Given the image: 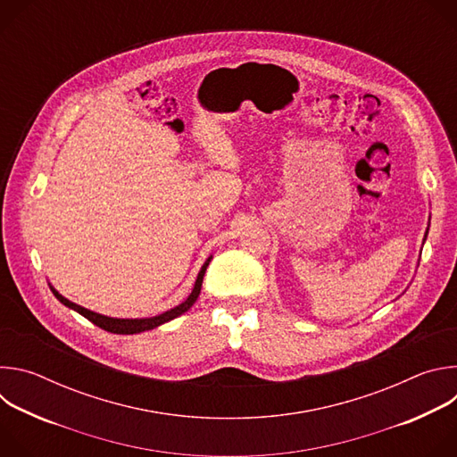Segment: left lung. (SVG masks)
I'll return each instance as SVG.
<instances>
[{
  "label": "left lung",
  "mask_w": 457,
  "mask_h": 457,
  "mask_svg": "<svg viewBox=\"0 0 457 457\" xmlns=\"http://www.w3.org/2000/svg\"><path fill=\"white\" fill-rule=\"evenodd\" d=\"M427 233H428V229H427ZM427 233H425V238H423V240H427Z\"/></svg>",
  "instance_id": "obj_1"
}]
</instances>
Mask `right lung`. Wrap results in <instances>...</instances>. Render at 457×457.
<instances>
[{
  "label": "right lung",
  "mask_w": 457,
  "mask_h": 457,
  "mask_svg": "<svg viewBox=\"0 0 457 457\" xmlns=\"http://www.w3.org/2000/svg\"><path fill=\"white\" fill-rule=\"evenodd\" d=\"M212 258H213V256H210V258L206 260V262H204V266L201 268V271H199V275H197V280H195V286H193L189 296H187L182 303L175 305L173 309H170V311H166V312H162V314L152 316V318H112V316H104V314L94 312V311H90V309H85V307H81V305L71 302L69 298H64V296L59 295L52 286H50V289H52L54 296H55L62 305H67L69 309H74L76 312H79L81 316H85L87 320H90L92 323H96L97 328H101V329H104V331H108V333H113V335H137V333H143V331L155 329V328H159V325H162V323H166V321H170V320H173V318L184 314V312L195 303V300H197L199 295H201L203 278H204V273H206V270H208V266H210V262H212Z\"/></svg>",
  "instance_id": "add662e5"
}]
</instances>
